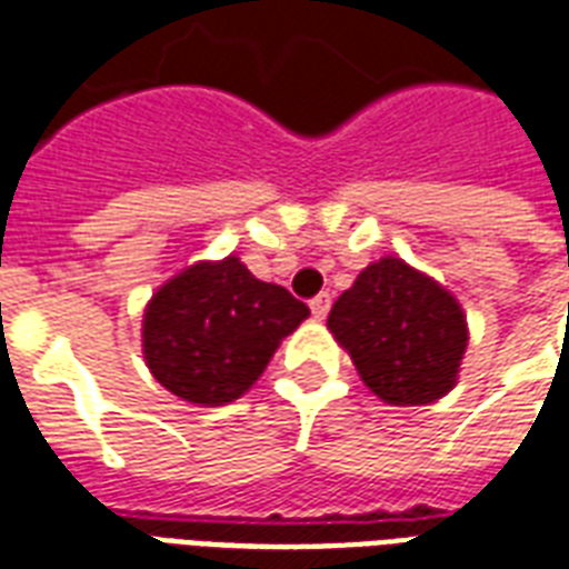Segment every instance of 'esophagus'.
I'll return each instance as SVG.
<instances>
[{"label": "esophagus", "mask_w": 569, "mask_h": 569, "mask_svg": "<svg viewBox=\"0 0 569 569\" xmlns=\"http://www.w3.org/2000/svg\"><path fill=\"white\" fill-rule=\"evenodd\" d=\"M310 310H313L316 319H325V316H328V310H331V295L328 292L316 295L313 301H310Z\"/></svg>", "instance_id": "34e87169"}]
</instances>
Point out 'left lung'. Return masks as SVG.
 <instances>
[{
	"mask_svg": "<svg viewBox=\"0 0 569 569\" xmlns=\"http://www.w3.org/2000/svg\"><path fill=\"white\" fill-rule=\"evenodd\" d=\"M328 331L388 406H427L453 390L468 322L453 295L397 256H381L333 301Z\"/></svg>",
	"mask_w": 569,
	"mask_h": 569,
	"instance_id": "8db88e82",
	"label": "left lung"
}]
</instances>
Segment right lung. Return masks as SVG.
<instances>
[{
  "label": "right lung",
  "mask_w": 569,
  "mask_h": 569,
  "mask_svg": "<svg viewBox=\"0 0 569 569\" xmlns=\"http://www.w3.org/2000/svg\"><path fill=\"white\" fill-rule=\"evenodd\" d=\"M307 316V303L256 280L238 256L197 262L146 303L142 358L184 402L227 406L253 388L280 340Z\"/></svg>",
  "instance_id": "add662e5"
}]
</instances>
